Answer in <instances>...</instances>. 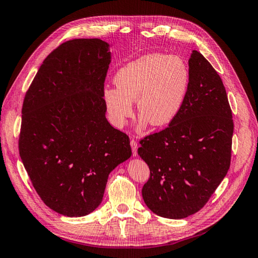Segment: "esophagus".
Returning a JSON list of instances; mask_svg holds the SVG:
<instances>
[{"mask_svg": "<svg viewBox=\"0 0 258 258\" xmlns=\"http://www.w3.org/2000/svg\"><path fill=\"white\" fill-rule=\"evenodd\" d=\"M130 145H131V150H132V155L137 156L138 155V143H137V141H135V140H131Z\"/></svg>", "mask_w": 258, "mask_h": 258, "instance_id": "34e87169", "label": "esophagus"}]
</instances>
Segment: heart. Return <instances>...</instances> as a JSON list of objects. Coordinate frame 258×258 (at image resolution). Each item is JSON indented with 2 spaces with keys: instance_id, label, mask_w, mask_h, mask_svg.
<instances>
[{
  "instance_id": "heart-1",
  "label": "heart",
  "mask_w": 258,
  "mask_h": 258,
  "mask_svg": "<svg viewBox=\"0 0 258 258\" xmlns=\"http://www.w3.org/2000/svg\"><path fill=\"white\" fill-rule=\"evenodd\" d=\"M114 83L116 87L104 89L103 100L115 127H122L134 116V100L141 115L140 129L148 122L163 127L181 112L189 90L190 73L181 57L148 53L120 68Z\"/></svg>"
}]
</instances>
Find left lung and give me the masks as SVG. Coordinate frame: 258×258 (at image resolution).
<instances>
[{
    "instance_id": "obj_1",
    "label": "left lung",
    "mask_w": 258,
    "mask_h": 258,
    "mask_svg": "<svg viewBox=\"0 0 258 258\" xmlns=\"http://www.w3.org/2000/svg\"><path fill=\"white\" fill-rule=\"evenodd\" d=\"M185 103L169 127L140 141L138 154L151 171L142 188L155 214L179 220L204 208L228 172L232 114L220 75L192 50Z\"/></svg>"
}]
</instances>
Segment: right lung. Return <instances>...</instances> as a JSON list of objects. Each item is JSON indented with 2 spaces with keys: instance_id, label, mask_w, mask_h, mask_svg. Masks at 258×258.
I'll return each mask as SVG.
<instances>
[{
  "instance_id": "obj_1",
  "label": "right lung",
  "mask_w": 258,
  "mask_h": 258,
  "mask_svg": "<svg viewBox=\"0 0 258 258\" xmlns=\"http://www.w3.org/2000/svg\"><path fill=\"white\" fill-rule=\"evenodd\" d=\"M110 44L76 38L43 61L22 105L19 154L44 204L69 217L93 212L112 171L130 158L126 134L107 121Z\"/></svg>"
}]
</instances>
